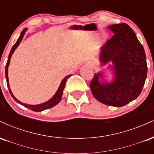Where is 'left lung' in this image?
Listing matches in <instances>:
<instances>
[{
	"instance_id": "8db88e82",
	"label": "left lung",
	"mask_w": 154,
	"mask_h": 154,
	"mask_svg": "<svg viewBox=\"0 0 154 154\" xmlns=\"http://www.w3.org/2000/svg\"><path fill=\"white\" fill-rule=\"evenodd\" d=\"M114 34L102 47L100 61H111L115 78L111 83L98 81L100 73L95 74L90 87L93 96L100 103L122 107L139 96L147 77L146 56L135 33L125 23L109 26Z\"/></svg>"
}]
</instances>
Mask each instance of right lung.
<instances>
[{"instance_id": "obj_1", "label": "right lung", "mask_w": 154, "mask_h": 154, "mask_svg": "<svg viewBox=\"0 0 154 154\" xmlns=\"http://www.w3.org/2000/svg\"><path fill=\"white\" fill-rule=\"evenodd\" d=\"M27 30L26 29H24V30L22 32V33H21L20 36H19V38L18 40H17V43H16L14 45H13V47H12L11 50L10 51V54H9V56H8V61H7V63H6V69H5V71H6V82H7V86L8 87V91H9V93L11 95L12 98L14 99V100L17 102V103H20L21 105L24 106H25L26 108H28V109H29L30 110H32L34 111H37V112H38V111H43V110H45V109H50V108H52L55 106L56 105V104H58L59 103V101L61 100V97H62V94H63V89H64V87H65V85H66V79L69 78V77H71L72 75H68L67 77H65L64 79H63L62 81H61V85H60L59 89H58V91H56V94L54 95V97H53L51 99H50L49 100H48L47 102H45V103H41V104H39V105H28V104H25V103H23L22 102H20L19 100H18L17 99V98H15L14 96V95L12 94L11 91V89L9 88V84H8V65H9V63H10V59L11 57V55L13 54V53L14 52L15 49L17 48V47H18V45H19V43H21V41H22L23 37H24V33L26 32V31Z\"/></svg>"}]
</instances>
